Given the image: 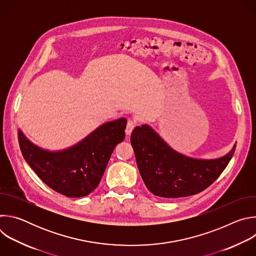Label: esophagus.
I'll return each instance as SVG.
<instances>
[{"mask_svg":"<svg viewBox=\"0 0 256 256\" xmlns=\"http://www.w3.org/2000/svg\"><path fill=\"white\" fill-rule=\"evenodd\" d=\"M134 126H136V122H134V120H128L126 128V134L128 136H130V134H132V132L134 130Z\"/></svg>","mask_w":256,"mask_h":256,"instance_id":"esophagus-1","label":"esophagus"}]
</instances>
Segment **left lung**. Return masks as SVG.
<instances>
[{"mask_svg":"<svg viewBox=\"0 0 256 256\" xmlns=\"http://www.w3.org/2000/svg\"><path fill=\"white\" fill-rule=\"evenodd\" d=\"M130 144L146 186L153 194L166 198H186L204 190L221 175L235 152L234 146L218 159L190 158L170 148L147 124L134 128Z\"/></svg>","mask_w":256,"mask_h":256,"instance_id":"8db88e82","label":"left lung"}]
</instances>
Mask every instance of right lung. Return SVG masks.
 <instances>
[{"label": "right lung", "instance_id": "add662e5", "mask_svg": "<svg viewBox=\"0 0 256 256\" xmlns=\"http://www.w3.org/2000/svg\"><path fill=\"white\" fill-rule=\"evenodd\" d=\"M126 126V118L106 122L58 152L40 149L20 130L18 140L25 161L48 186L68 198H82L98 186L114 148L124 140Z\"/></svg>", "mask_w": 256, "mask_h": 256}]
</instances>
